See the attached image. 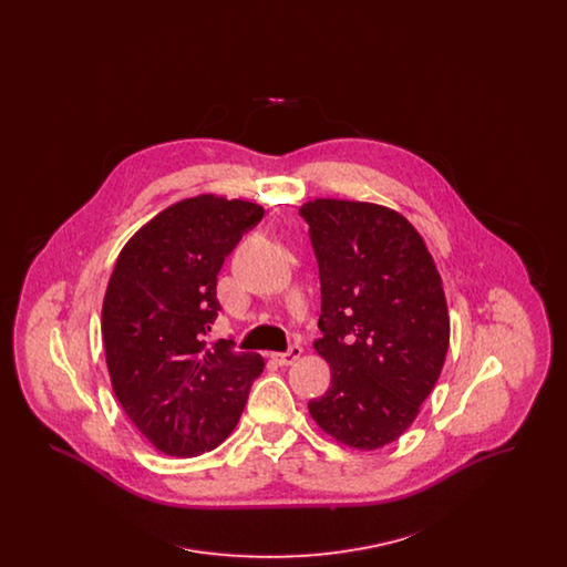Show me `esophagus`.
I'll use <instances>...</instances> for the list:
<instances>
[{
  "label": "esophagus",
  "mask_w": 567,
  "mask_h": 567,
  "mask_svg": "<svg viewBox=\"0 0 567 567\" xmlns=\"http://www.w3.org/2000/svg\"><path fill=\"white\" fill-rule=\"evenodd\" d=\"M299 357H301V347H299V344L289 347V351L287 352H271V359H274L278 365H291V363H296Z\"/></svg>",
  "instance_id": "1"
}]
</instances>
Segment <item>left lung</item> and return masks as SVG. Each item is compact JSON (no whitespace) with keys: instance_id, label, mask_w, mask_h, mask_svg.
I'll list each match as a JSON object with an SVG mask.
<instances>
[{"instance_id":"8db88e82","label":"left lung","mask_w":567,"mask_h":567,"mask_svg":"<svg viewBox=\"0 0 567 567\" xmlns=\"http://www.w3.org/2000/svg\"><path fill=\"white\" fill-rule=\"evenodd\" d=\"M321 278L323 338L315 349L331 386L308 410L338 442H395L432 393L451 323L432 255L404 216L365 202L301 206Z\"/></svg>"}]
</instances>
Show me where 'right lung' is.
Listing matches in <instances>:
<instances>
[{
    "label": "right lung",
    "mask_w": 567,
    "mask_h": 567,
    "mask_svg": "<svg viewBox=\"0 0 567 567\" xmlns=\"http://www.w3.org/2000/svg\"><path fill=\"white\" fill-rule=\"evenodd\" d=\"M264 218L243 199L199 195L146 223L121 250L102 308L114 395L137 432L172 457L216 449L240 421L264 359L234 340L208 347L216 276Z\"/></svg>",
    "instance_id": "obj_1"
}]
</instances>
